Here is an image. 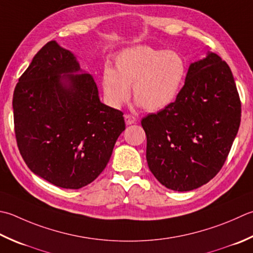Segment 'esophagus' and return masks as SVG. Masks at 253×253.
I'll use <instances>...</instances> for the list:
<instances>
[{
  "mask_svg": "<svg viewBox=\"0 0 253 253\" xmlns=\"http://www.w3.org/2000/svg\"><path fill=\"white\" fill-rule=\"evenodd\" d=\"M124 117H125L126 125H131V124H135L137 122V118L133 115H130V114H125Z\"/></svg>",
  "mask_w": 253,
  "mask_h": 253,
  "instance_id": "esophagus-1",
  "label": "esophagus"
}]
</instances>
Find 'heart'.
I'll return each instance as SVG.
<instances>
[{
  "label": "heart",
  "mask_w": 253,
  "mask_h": 253,
  "mask_svg": "<svg viewBox=\"0 0 253 253\" xmlns=\"http://www.w3.org/2000/svg\"><path fill=\"white\" fill-rule=\"evenodd\" d=\"M185 60L179 52L148 46L128 48L118 54L115 70L105 67L102 85L106 102L121 107L133 96L146 111L163 110L175 100L184 82Z\"/></svg>",
  "instance_id": "heart-1"
}]
</instances>
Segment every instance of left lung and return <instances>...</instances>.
I'll return each instance as SVG.
<instances>
[{
  "label": "left lung",
  "instance_id": "obj_1",
  "mask_svg": "<svg viewBox=\"0 0 253 253\" xmlns=\"http://www.w3.org/2000/svg\"><path fill=\"white\" fill-rule=\"evenodd\" d=\"M240 120L241 102L230 68L210 52L191 64L175 102L141 120L152 174L177 192L206 184L224 166Z\"/></svg>",
  "mask_w": 253,
  "mask_h": 253
}]
</instances>
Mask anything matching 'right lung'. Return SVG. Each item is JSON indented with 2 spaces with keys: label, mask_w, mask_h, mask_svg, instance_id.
I'll return each mask as SVG.
<instances>
[{
  "label": "right lung",
  "mask_w": 253,
  "mask_h": 253,
  "mask_svg": "<svg viewBox=\"0 0 253 253\" xmlns=\"http://www.w3.org/2000/svg\"><path fill=\"white\" fill-rule=\"evenodd\" d=\"M79 70L73 53L51 41L35 54L13 94L25 163L43 180L72 190L101 174L125 130L123 112L101 103L93 78L72 74Z\"/></svg>",
  "instance_id": "1"
}]
</instances>
